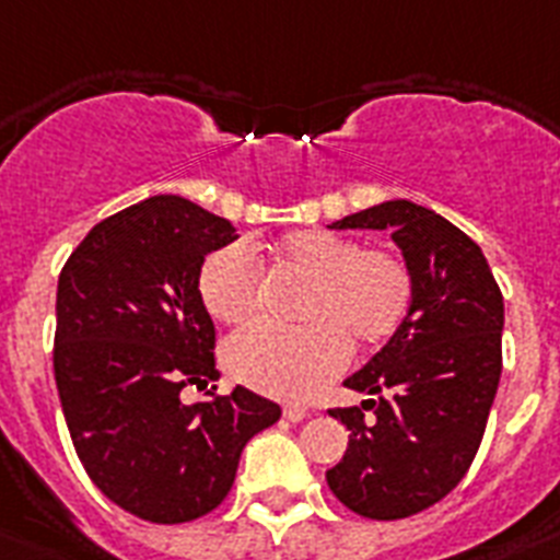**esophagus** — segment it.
<instances>
[{"label":"esophagus","instance_id":"obj_1","mask_svg":"<svg viewBox=\"0 0 560 560\" xmlns=\"http://www.w3.org/2000/svg\"><path fill=\"white\" fill-rule=\"evenodd\" d=\"M283 415H285V420H291V423H300V420L308 418V409L300 404H289L283 409Z\"/></svg>","mask_w":560,"mask_h":560}]
</instances>
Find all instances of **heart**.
<instances>
[{"mask_svg": "<svg viewBox=\"0 0 560 560\" xmlns=\"http://www.w3.org/2000/svg\"><path fill=\"white\" fill-rule=\"evenodd\" d=\"M275 257L312 280L300 329L271 323L248 326L225 346V366L252 389L303 400L343 372L349 343H386L412 308V271L395 252L326 229L285 234ZM200 300L220 323H246L262 300V275L243 243L208 254L200 269Z\"/></svg>", "mask_w": 560, "mask_h": 560, "instance_id": "1", "label": "heart"}]
</instances>
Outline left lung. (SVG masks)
Listing matches in <instances>:
<instances>
[{
    "label": "left lung",
    "instance_id": "1",
    "mask_svg": "<svg viewBox=\"0 0 560 560\" xmlns=\"http://www.w3.org/2000/svg\"><path fill=\"white\" fill-rule=\"evenodd\" d=\"M329 229L392 231L415 294L389 343L343 381L374 397L329 412L349 450L326 483L363 518H409L472 466L501 381V289L478 243L418 202L386 200Z\"/></svg>",
    "mask_w": 560,
    "mask_h": 560
}]
</instances>
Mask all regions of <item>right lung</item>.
I'll use <instances>...</instances> for the list:
<instances>
[{"instance_id":"right-lung-1","label":"right lung","mask_w":560,"mask_h":560,"mask_svg":"<svg viewBox=\"0 0 560 560\" xmlns=\"http://www.w3.org/2000/svg\"><path fill=\"white\" fill-rule=\"evenodd\" d=\"M234 240L225 217L156 194L96 223L59 275L65 423L100 492L151 524L220 506L246 443L280 420V406L243 386L202 404L179 397L220 377L200 269Z\"/></svg>"}]
</instances>
